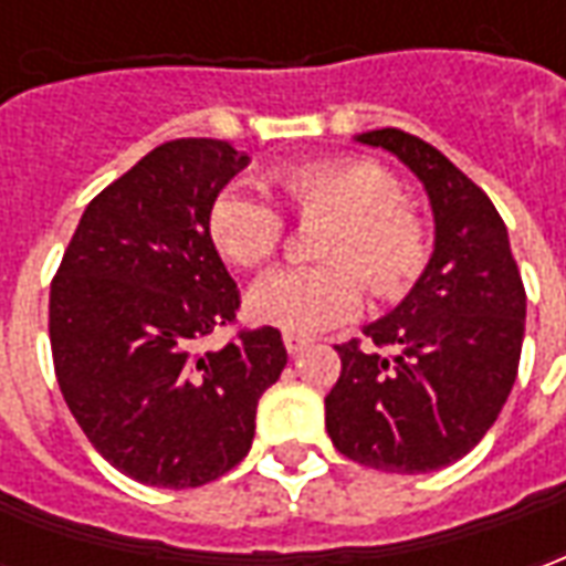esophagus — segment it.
<instances>
[{
	"label": "esophagus",
	"mask_w": 566,
	"mask_h": 566,
	"mask_svg": "<svg viewBox=\"0 0 566 566\" xmlns=\"http://www.w3.org/2000/svg\"><path fill=\"white\" fill-rule=\"evenodd\" d=\"M284 348H287V355H300V352H306L308 339L306 336H300V333H284Z\"/></svg>",
	"instance_id": "34e87169"
}]
</instances>
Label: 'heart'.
<instances>
[{"mask_svg":"<svg viewBox=\"0 0 566 566\" xmlns=\"http://www.w3.org/2000/svg\"><path fill=\"white\" fill-rule=\"evenodd\" d=\"M270 187L300 223L324 227L312 254L324 263L272 272L251 291L248 312L284 333H321L352 321L367 284L379 300H400L430 263V227L381 163L321 157L270 175ZM206 233L227 263L263 270L284 245V218L239 187L214 193Z\"/></svg>","mask_w":566,"mask_h":566,"instance_id":"1","label":"heart"}]
</instances>
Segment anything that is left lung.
<instances>
[{
    "label": "left lung",
    "mask_w": 566,
    "mask_h": 566,
    "mask_svg": "<svg viewBox=\"0 0 566 566\" xmlns=\"http://www.w3.org/2000/svg\"><path fill=\"white\" fill-rule=\"evenodd\" d=\"M357 142L391 150L424 181L437 245L403 303L364 327L367 345H336L343 373L324 397L327 433L348 461L430 473L461 461L497 421L518 376L527 296L482 187L403 129Z\"/></svg>",
    "instance_id": "obj_1"
}]
</instances>
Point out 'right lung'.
Segmentation results:
<instances>
[{
  "label": "right lung",
  "instance_id": "1",
  "mask_svg": "<svg viewBox=\"0 0 566 566\" xmlns=\"http://www.w3.org/2000/svg\"><path fill=\"white\" fill-rule=\"evenodd\" d=\"M245 166L230 142H163L91 199L51 282L63 400L93 449L142 485L181 491L230 473L287 364L275 327L199 348L242 303L206 211Z\"/></svg>",
  "mask_w": 566,
  "mask_h": 566
}]
</instances>
